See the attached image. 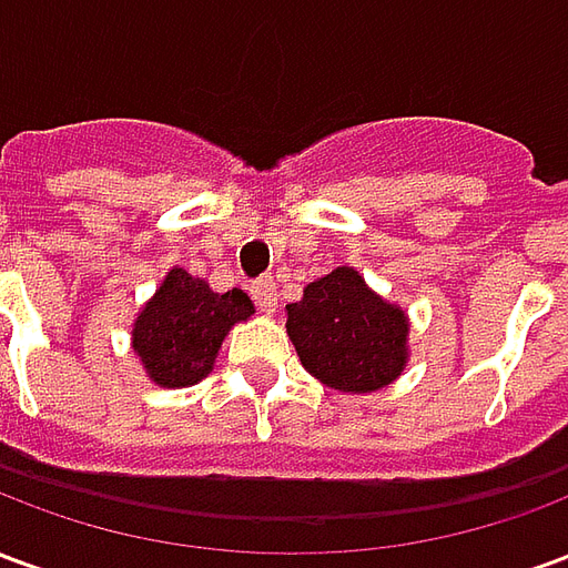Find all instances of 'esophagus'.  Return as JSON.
<instances>
[{"mask_svg": "<svg viewBox=\"0 0 568 568\" xmlns=\"http://www.w3.org/2000/svg\"><path fill=\"white\" fill-rule=\"evenodd\" d=\"M248 292H252V297H255V304H258L261 313H267V316L276 313V307H280V295H276V283H273L271 276H261V280H255Z\"/></svg>", "mask_w": 568, "mask_h": 568, "instance_id": "esophagus-1", "label": "esophagus"}]
</instances>
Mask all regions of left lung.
Segmentation results:
<instances>
[{"label":"left lung","mask_w":568,"mask_h":568,"mask_svg":"<svg viewBox=\"0 0 568 568\" xmlns=\"http://www.w3.org/2000/svg\"><path fill=\"white\" fill-rule=\"evenodd\" d=\"M285 334L304 371L346 395L395 383L410 358V320L377 295L356 267H334L285 304Z\"/></svg>","instance_id":"obj_1"}]
</instances>
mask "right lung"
Instances as JSON below:
<instances>
[{"label": "right lung", "instance_id": "obj_1", "mask_svg": "<svg viewBox=\"0 0 568 568\" xmlns=\"http://www.w3.org/2000/svg\"><path fill=\"white\" fill-rule=\"evenodd\" d=\"M252 313L255 304L243 288L222 295L206 280L173 267L130 325V349L154 386L185 389L210 374L227 332Z\"/></svg>", "mask_w": 568, "mask_h": 568}]
</instances>
